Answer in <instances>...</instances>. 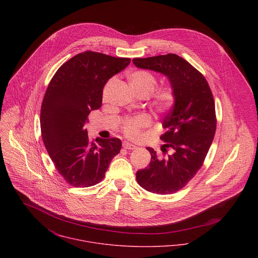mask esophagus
<instances>
[{
	"instance_id": "obj_1",
	"label": "esophagus",
	"mask_w": 258,
	"mask_h": 258,
	"mask_svg": "<svg viewBox=\"0 0 258 258\" xmlns=\"http://www.w3.org/2000/svg\"><path fill=\"white\" fill-rule=\"evenodd\" d=\"M123 147L124 149H127V150H134V149H136V146L135 145H133V144H131V143H129V142H123Z\"/></svg>"
}]
</instances>
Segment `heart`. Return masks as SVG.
Instances as JSON below:
<instances>
[{
    "label": "heart",
    "mask_w": 258,
    "mask_h": 258,
    "mask_svg": "<svg viewBox=\"0 0 258 258\" xmlns=\"http://www.w3.org/2000/svg\"><path fill=\"white\" fill-rule=\"evenodd\" d=\"M128 83L132 88L133 92L141 97L146 98L150 94L152 97V105L154 109L160 113H166L172 110L178 99V94L176 88L172 84H165L159 86L156 90L158 84L157 77L145 70H136L127 75ZM114 79H110L103 91V97L105 96L107 90L113 84ZM150 124V120L146 115L140 114L132 117H127L123 120L121 124L122 132L129 138H136L140 135L142 129L146 128Z\"/></svg>",
    "instance_id": "heart-1"
}]
</instances>
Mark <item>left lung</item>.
<instances>
[{
    "mask_svg": "<svg viewBox=\"0 0 258 258\" xmlns=\"http://www.w3.org/2000/svg\"><path fill=\"white\" fill-rule=\"evenodd\" d=\"M133 63L168 76L178 94L175 107L163 122V155L148 147L151 162L136 173L138 184L148 191L174 194L202 168L213 143L217 129L214 96L205 76L175 53L133 58ZM167 147L171 150L170 154Z\"/></svg>",
    "mask_w": 258,
    "mask_h": 258,
    "instance_id": "left-lung-1",
    "label": "left lung"
}]
</instances>
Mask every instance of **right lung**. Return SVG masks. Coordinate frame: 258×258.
I'll use <instances>...</instances> for the list:
<instances>
[{"mask_svg": "<svg viewBox=\"0 0 258 258\" xmlns=\"http://www.w3.org/2000/svg\"><path fill=\"white\" fill-rule=\"evenodd\" d=\"M130 61L86 50L64 62L48 83L40 109L41 137L56 171L73 186L101 182L121 150L118 138L90 141L84 125L89 113L100 108L105 83Z\"/></svg>", "mask_w": 258, "mask_h": 258, "instance_id": "1", "label": "right lung"}]
</instances>
